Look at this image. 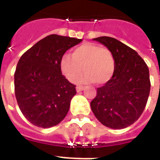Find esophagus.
Wrapping results in <instances>:
<instances>
[{"mask_svg":"<svg viewBox=\"0 0 160 160\" xmlns=\"http://www.w3.org/2000/svg\"><path fill=\"white\" fill-rule=\"evenodd\" d=\"M84 89H85V87L82 86V85H77V86H76V91H77V92H80V91L83 90Z\"/></svg>","mask_w":160,"mask_h":160,"instance_id":"1","label":"esophagus"}]
</instances>
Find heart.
Instances as JSON below:
<instances>
[{
  "instance_id": "b5f03b06",
  "label": "heart",
  "mask_w": 160,
  "mask_h": 160,
  "mask_svg": "<svg viewBox=\"0 0 160 160\" xmlns=\"http://www.w3.org/2000/svg\"><path fill=\"white\" fill-rule=\"evenodd\" d=\"M60 67L68 80L74 82L80 79L82 82H93L104 85L111 80L115 70V60L108 48L97 44L85 43L78 46L71 55H64L60 60Z\"/></svg>"
}]
</instances>
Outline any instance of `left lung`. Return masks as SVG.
<instances>
[{"label":"left lung","instance_id":"left-lung-1","mask_svg":"<svg viewBox=\"0 0 160 160\" xmlns=\"http://www.w3.org/2000/svg\"><path fill=\"white\" fill-rule=\"evenodd\" d=\"M111 51L115 70L111 80L90 102L97 119L105 126L120 129L131 125L144 111L150 90L149 71L136 51L109 36L95 38Z\"/></svg>","mask_w":160,"mask_h":160}]
</instances>
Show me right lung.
Here are the masks:
<instances>
[{
    "instance_id": "obj_1",
    "label": "right lung",
    "mask_w": 160,
    "mask_h": 160,
    "mask_svg": "<svg viewBox=\"0 0 160 160\" xmlns=\"http://www.w3.org/2000/svg\"><path fill=\"white\" fill-rule=\"evenodd\" d=\"M81 39L50 35L21 55L14 75L15 95L21 113L31 124L53 127L62 121L76 94L62 75L61 58Z\"/></svg>"
}]
</instances>
